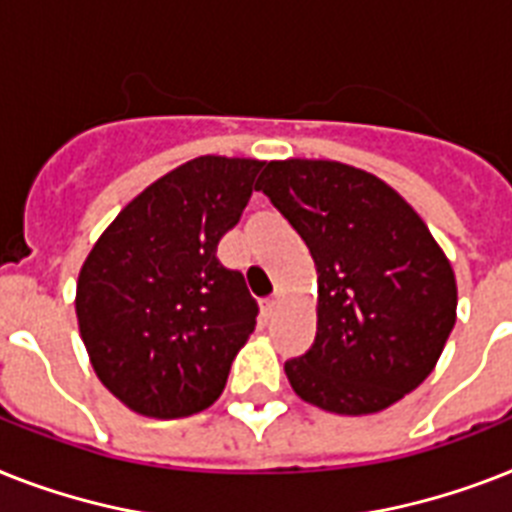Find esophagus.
<instances>
[{"label": "esophagus", "mask_w": 512, "mask_h": 512, "mask_svg": "<svg viewBox=\"0 0 512 512\" xmlns=\"http://www.w3.org/2000/svg\"><path fill=\"white\" fill-rule=\"evenodd\" d=\"M276 310H278V297L263 299V313H265V318H270V315H276Z\"/></svg>", "instance_id": "esophagus-1"}]
</instances>
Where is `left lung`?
Masks as SVG:
<instances>
[{
    "instance_id": "1",
    "label": "left lung",
    "mask_w": 512,
    "mask_h": 512,
    "mask_svg": "<svg viewBox=\"0 0 512 512\" xmlns=\"http://www.w3.org/2000/svg\"><path fill=\"white\" fill-rule=\"evenodd\" d=\"M318 270V331L289 384L336 415L381 413L429 378L458 318L455 270L389 184L334 160H270L255 186Z\"/></svg>"
}]
</instances>
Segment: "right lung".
I'll return each mask as SVG.
<instances>
[{"instance_id":"right-lung-1","label":"right lung","mask_w":512,"mask_h":512,"mask_svg":"<svg viewBox=\"0 0 512 512\" xmlns=\"http://www.w3.org/2000/svg\"><path fill=\"white\" fill-rule=\"evenodd\" d=\"M265 162L202 155L136 194L83 260L78 331L97 378L128 410L184 418L213 405L257 302L218 242Z\"/></svg>"}]
</instances>
